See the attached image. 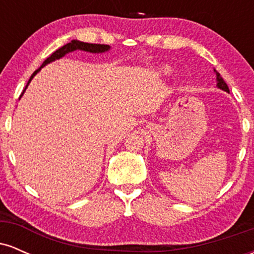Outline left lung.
I'll use <instances>...</instances> for the list:
<instances>
[{
	"label": "left lung",
	"mask_w": 254,
	"mask_h": 254,
	"mask_svg": "<svg viewBox=\"0 0 254 254\" xmlns=\"http://www.w3.org/2000/svg\"><path fill=\"white\" fill-rule=\"evenodd\" d=\"M214 71L216 72V81H217V87H218V88L222 89V90H224V92L229 93V88H228V86H227V83L224 82L223 78L221 77L220 72H217L216 70H215V69H214Z\"/></svg>",
	"instance_id": "8db88e82"
}]
</instances>
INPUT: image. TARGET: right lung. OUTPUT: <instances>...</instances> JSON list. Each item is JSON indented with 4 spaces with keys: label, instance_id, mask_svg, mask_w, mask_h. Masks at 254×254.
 <instances>
[{
    "label": "right lung",
    "instance_id": "add662e5",
    "mask_svg": "<svg viewBox=\"0 0 254 254\" xmlns=\"http://www.w3.org/2000/svg\"><path fill=\"white\" fill-rule=\"evenodd\" d=\"M75 50L92 52V54H103V52H106V51L110 50V45H105V44H89V43L80 42V40H71L70 43L65 44V45H63L62 48H60V49H58V50L55 51L50 57L46 58V60L44 61V63L42 64V66H40L39 69H37V70L34 71L33 74H32V76L30 77V80H28L27 84H26L25 89L22 90V93H21V95H20V98H21L22 94H24V93H25V90L28 87V84H30L32 78L36 76L37 72L40 71V69H42L43 66H45L46 64L54 62V61L60 60V58H62L63 56H65L66 54H69V52H72V51H75Z\"/></svg>",
    "mask_w": 254,
    "mask_h": 254
}]
</instances>
